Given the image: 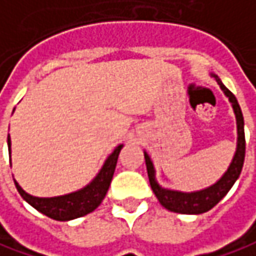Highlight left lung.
Instances as JSON below:
<instances>
[{
    "label": "left lung",
    "mask_w": 256,
    "mask_h": 256,
    "mask_svg": "<svg viewBox=\"0 0 256 256\" xmlns=\"http://www.w3.org/2000/svg\"><path fill=\"white\" fill-rule=\"evenodd\" d=\"M216 78L218 84L221 86V89L230 98V102L232 103L234 112L236 116V126H238V147H236V153L234 156V160L231 166L228 167V170L224 176L216 181L214 186L208 187L201 191L196 192H180V191H172V190H166L158 186V182L156 181L154 177V167L150 160V157L144 153L146 167H147V174H148V180L152 190L156 194L157 200L160 201V204L164 208L170 210L172 212H180V214H202L207 212L212 207H216V204L224 198L226 192L231 190L234 182L240 177L241 170L244 166V158H245V133H244V116L241 108L238 104V100L235 98L231 90H228L224 86V84L220 80V78L216 75H212Z\"/></svg>",
    "instance_id": "obj_1"
}]
</instances>
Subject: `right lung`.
<instances>
[{
	"instance_id": "right-lung-1",
	"label": "right lung",
	"mask_w": 256,
	"mask_h": 256,
	"mask_svg": "<svg viewBox=\"0 0 256 256\" xmlns=\"http://www.w3.org/2000/svg\"><path fill=\"white\" fill-rule=\"evenodd\" d=\"M123 146L116 147V150L109 156V158L106 160V163L103 166L100 172L98 174V177L84 190L76 191L68 196L62 197H52V198H38V197H32L30 194H26L16 181L15 187L18 190V192L21 194L28 204H31L35 210H38L44 216H49L52 220L56 221H69L74 218L84 216L89 212H92L93 210L99 207L102 200L104 198L110 181L113 178V172L116 168L118 163V157H119L120 150ZM8 152H11V140L8 136Z\"/></svg>"
}]
</instances>
